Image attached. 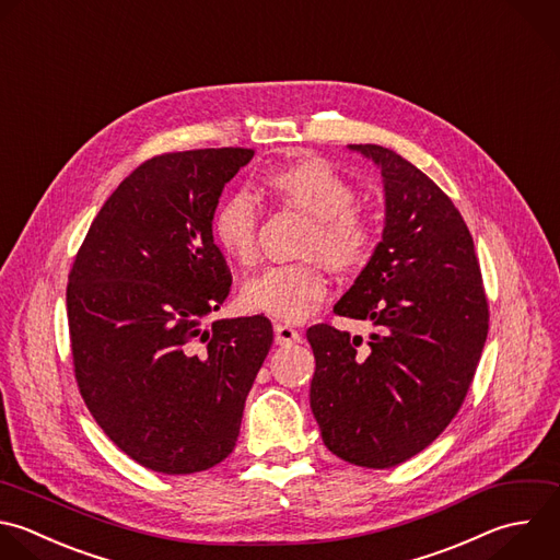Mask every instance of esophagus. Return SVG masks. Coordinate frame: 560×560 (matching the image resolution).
<instances>
[{"mask_svg":"<svg viewBox=\"0 0 560 560\" xmlns=\"http://www.w3.org/2000/svg\"><path fill=\"white\" fill-rule=\"evenodd\" d=\"M276 343L280 346H291V343H298L302 339V332L287 326V324H276Z\"/></svg>","mask_w":560,"mask_h":560,"instance_id":"1","label":"esophagus"}]
</instances>
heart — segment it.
<instances>
[{
  "label": "heart",
  "mask_w": 560,
  "mask_h": 560,
  "mask_svg": "<svg viewBox=\"0 0 560 560\" xmlns=\"http://www.w3.org/2000/svg\"><path fill=\"white\" fill-rule=\"evenodd\" d=\"M265 182L282 201L317 219L306 241V254L322 256L337 271L368 262L374 249V228L354 208L357 192L352 184L328 162L317 158L300 160L269 171ZM212 238L225 256L238 262L256 258L258 210L245 192H232L217 206ZM326 287V276L313 260L271 265L243 284L241 304L252 313L293 324L317 311Z\"/></svg>",
  "instance_id": "obj_1"
}]
</instances>
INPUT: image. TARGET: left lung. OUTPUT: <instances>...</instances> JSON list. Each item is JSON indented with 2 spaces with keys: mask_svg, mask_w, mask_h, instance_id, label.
Segmentation results:
<instances>
[{
  "mask_svg": "<svg viewBox=\"0 0 560 560\" xmlns=\"http://www.w3.org/2000/svg\"><path fill=\"white\" fill-rule=\"evenodd\" d=\"M383 175L385 228L335 313L370 319V341L330 324L306 339L315 354L311 409L337 457L392 468L455 418L488 335V300L472 236L453 201L411 162L350 144Z\"/></svg>",
  "mask_w": 560,
  "mask_h": 560,
  "instance_id": "obj_1",
  "label": "left lung"
}]
</instances>
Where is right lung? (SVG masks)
Masks as SVG:
<instances>
[{
    "label": "right lung",
    "mask_w": 560,
    "mask_h": 560,
    "mask_svg": "<svg viewBox=\"0 0 560 560\" xmlns=\"http://www.w3.org/2000/svg\"><path fill=\"white\" fill-rule=\"evenodd\" d=\"M252 158L228 147L147 160L105 201L70 269L81 396L109 440L158 472L208 470L232 453L273 343L265 315L203 324L232 287L212 214Z\"/></svg>",
    "instance_id": "obj_1"
}]
</instances>
